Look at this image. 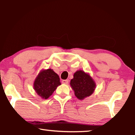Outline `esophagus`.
Listing matches in <instances>:
<instances>
[{
	"mask_svg": "<svg viewBox=\"0 0 135 135\" xmlns=\"http://www.w3.org/2000/svg\"><path fill=\"white\" fill-rule=\"evenodd\" d=\"M62 83L63 84H67L68 83V80H62Z\"/></svg>",
	"mask_w": 135,
	"mask_h": 135,
	"instance_id": "esophagus-1",
	"label": "esophagus"
}]
</instances>
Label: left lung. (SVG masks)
I'll list each match as a JSON object with an SVG mask.
<instances>
[{"label":"left lung","mask_w":135,"mask_h":135,"mask_svg":"<svg viewBox=\"0 0 135 135\" xmlns=\"http://www.w3.org/2000/svg\"><path fill=\"white\" fill-rule=\"evenodd\" d=\"M70 86L74 90L75 96L80 100L90 96L97 87L95 81L90 74L83 70H77L74 73L73 79L70 81Z\"/></svg>","instance_id":"obj_1"}]
</instances>
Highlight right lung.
Masks as SVG:
<instances>
[{"mask_svg": "<svg viewBox=\"0 0 135 135\" xmlns=\"http://www.w3.org/2000/svg\"><path fill=\"white\" fill-rule=\"evenodd\" d=\"M61 84L58 75L49 68L42 70L38 73L34 81L33 89L40 97L47 99Z\"/></svg>", "mask_w": 135, "mask_h": 135, "instance_id": "obj_1", "label": "right lung"}]
</instances>
